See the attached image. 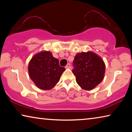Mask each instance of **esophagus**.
I'll return each mask as SVG.
<instances>
[{"mask_svg": "<svg viewBox=\"0 0 132 132\" xmlns=\"http://www.w3.org/2000/svg\"><path fill=\"white\" fill-rule=\"evenodd\" d=\"M71 65L70 63H68V64L66 66V69H71Z\"/></svg>", "mask_w": 132, "mask_h": 132, "instance_id": "34e87169", "label": "esophagus"}]
</instances>
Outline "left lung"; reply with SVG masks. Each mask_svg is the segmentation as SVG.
Instances as JSON below:
<instances>
[{
  "mask_svg": "<svg viewBox=\"0 0 132 132\" xmlns=\"http://www.w3.org/2000/svg\"><path fill=\"white\" fill-rule=\"evenodd\" d=\"M72 72L81 88L91 90L104 79L105 64L102 58L91 51L77 53Z\"/></svg>",
  "mask_w": 132,
  "mask_h": 132,
  "instance_id": "obj_1",
  "label": "left lung"
}]
</instances>
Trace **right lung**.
<instances>
[{
    "label": "right lung",
    "mask_w": 132,
    "mask_h": 132,
    "mask_svg": "<svg viewBox=\"0 0 132 132\" xmlns=\"http://www.w3.org/2000/svg\"><path fill=\"white\" fill-rule=\"evenodd\" d=\"M29 76L38 88L48 90L54 87L65 68L50 51H41L30 60L28 67Z\"/></svg>",
    "instance_id": "1"
}]
</instances>
